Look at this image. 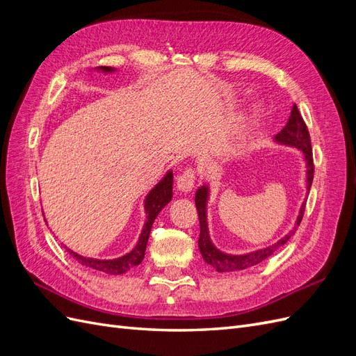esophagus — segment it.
Listing matches in <instances>:
<instances>
[{
  "instance_id": "34e87169",
  "label": "esophagus",
  "mask_w": 356,
  "mask_h": 356,
  "mask_svg": "<svg viewBox=\"0 0 356 356\" xmlns=\"http://www.w3.org/2000/svg\"><path fill=\"white\" fill-rule=\"evenodd\" d=\"M195 179H196V172L195 169L187 168L181 172V175L177 178V187L182 193H190L195 187Z\"/></svg>"
}]
</instances>
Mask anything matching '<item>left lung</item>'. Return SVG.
Listing matches in <instances>:
<instances>
[{"label": "left lung", "mask_w": 356, "mask_h": 356, "mask_svg": "<svg viewBox=\"0 0 356 356\" xmlns=\"http://www.w3.org/2000/svg\"><path fill=\"white\" fill-rule=\"evenodd\" d=\"M275 141L281 145L294 147L303 153V159L306 161V184H307L306 188L309 193L312 181H314V159H312V144H310V135L307 131V126L303 120V117H301L297 105L293 106V111H291V117L288 118L286 126L275 136ZM208 199H209V186L203 184L202 187L197 188L196 197H195L196 208L199 212V222H200L199 250L203 260L208 264H211L215 270L220 273L250 268L258 263L264 261L266 258H268L273 252H276L279 248L284 246L289 241L291 236L296 233V227L300 225L301 218H303V213H305V207H306L305 203L306 200H305L300 207L298 217L296 220V227L293 230H289L282 239H279L276 243L261 248V250L251 251L241 255H233V254L220 251L211 241V234L208 229V212H207Z\"/></svg>", "instance_id": "obj_1"}]
</instances>
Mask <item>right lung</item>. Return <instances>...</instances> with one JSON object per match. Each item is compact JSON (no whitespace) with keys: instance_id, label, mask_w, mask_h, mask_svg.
<instances>
[{"instance_id":"1","label":"right lung","mask_w":356,"mask_h":356,"mask_svg":"<svg viewBox=\"0 0 356 356\" xmlns=\"http://www.w3.org/2000/svg\"><path fill=\"white\" fill-rule=\"evenodd\" d=\"M95 70L101 71L104 74H110L115 71V68H111V67H98ZM172 184H174V174H172V170H168V174L161 178L160 182H157V184L152 188V191L147 195L144 200L147 220L144 222L141 234H139V239L131 252H127L126 255H122L118 258H113V260H99V258L83 257L77 252L71 251L70 248H67V251L74 257V260H77L81 266L90 267V268H95V270H99L108 275H123L127 270H131L132 267L141 264L145 255V248H147L149 232H152V225L157 218L160 211L172 200Z\"/></svg>"}]
</instances>
